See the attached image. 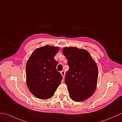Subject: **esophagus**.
I'll list each match as a JSON object with an SVG mask.
<instances>
[{
    "label": "esophagus",
    "mask_w": 122,
    "mask_h": 122,
    "mask_svg": "<svg viewBox=\"0 0 122 122\" xmlns=\"http://www.w3.org/2000/svg\"><path fill=\"white\" fill-rule=\"evenodd\" d=\"M60 73L61 74V75L62 76V77H63V79H64V76H65V71H61Z\"/></svg>",
    "instance_id": "obj_1"
}]
</instances>
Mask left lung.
Returning <instances> with one entry per match:
<instances>
[{
	"mask_svg": "<svg viewBox=\"0 0 122 122\" xmlns=\"http://www.w3.org/2000/svg\"><path fill=\"white\" fill-rule=\"evenodd\" d=\"M63 53L67 60L68 70L65 78L70 97L75 102L88 99L94 93L98 68L89 52L77 47H65Z\"/></svg>",
	"mask_w": 122,
	"mask_h": 122,
	"instance_id": "left-lung-1",
	"label": "left lung"
}]
</instances>
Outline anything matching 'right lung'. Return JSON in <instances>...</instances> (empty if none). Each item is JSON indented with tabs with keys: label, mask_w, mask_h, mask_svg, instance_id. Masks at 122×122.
I'll return each mask as SVG.
<instances>
[{
	"label": "right lung",
	"mask_w": 122,
	"mask_h": 122,
	"mask_svg": "<svg viewBox=\"0 0 122 122\" xmlns=\"http://www.w3.org/2000/svg\"><path fill=\"white\" fill-rule=\"evenodd\" d=\"M58 47L46 45L36 49L27 61L26 82L30 91L41 99L54 95L62 76L57 71L58 62L54 59Z\"/></svg>",
	"instance_id": "add662e5"
}]
</instances>
